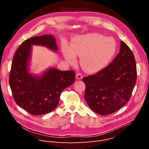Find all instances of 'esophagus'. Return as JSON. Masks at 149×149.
<instances>
[{
    "label": "esophagus",
    "instance_id": "esophagus-1",
    "mask_svg": "<svg viewBox=\"0 0 149 149\" xmlns=\"http://www.w3.org/2000/svg\"><path fill=\"white\" fill-rule=\"evenodd\" d=\"M76 78L78 79H81L82 78V74L81 73H78L76 75Z\"/></svg>",
    "mask_w": 149,
    "mask_h": 149
}]
</instances>
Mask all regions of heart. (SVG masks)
Listing matches in <instances>:
<instances>
[{
    "instance_id": "1",
    "label": "heart",
    "mask_w": 149,
    "mask_h": 149,
    "mask_svg": "<svg viewBox=\"0 0 149 149\" xmlns=\"http://www.w3.org/2000/svg\"><path fill=\"white\" fill-rule=\"evenodd\" d=\"M117 48L116 40L98 33H88L75 36L70 45L63 44L62 52L71 64L81 56L80 64L88 72L95 73L107 67L113 58Z\"/></svg>"
}]
</instances>
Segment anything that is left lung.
Segmentation results:
<instances>
[{
	"mask_svg": "<svg viewBox=\"0 0 149 149\" xmlns=\"http://www.w3.org/2000/svg\"><path fill=\"white\" fill-rule=\"evenodd\" d=\"M136 79L134 56L121 40L120 52L109 65L96 74L83 78L85 100L95 113L112 114L129 102Z\"/></svg>",
	"mask_w": 149,
	"mask_h": 149,
	"instance_id": "1",
	"label": "left lung"
}]
</instances>
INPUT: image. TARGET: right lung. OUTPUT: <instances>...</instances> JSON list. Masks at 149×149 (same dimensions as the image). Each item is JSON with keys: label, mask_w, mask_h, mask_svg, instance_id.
I'll use <instances>...</instances> for the list:
<instances>
[{"label": "right lung", "mask_w": 149, "mask_h": 149, "mask_svg": "<svg viewBox=\"0 0 149 149\" xmlns=\"http://www.w3.org/2000/svg\"><path fill=\"white\" fill-rule=\"evenodd\" d=\"M45 46L56 52L54 36L31 37L19 45L14 55L9 75V85L16 103L32 115H43L58 105L61 93L75 81L74 71L51 68L40 77L30 74L28 63L32 45Z\"/></svg>", "instance_id": "add662e5"}]
</instances>
